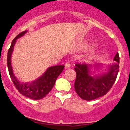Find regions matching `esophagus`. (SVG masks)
<instances>
[{
    "instance_id": "34e87169",
    "label": "esophagus",
    "mask_w": 130,
    "mask_h": 130,
    "mask_svg": "<svg viewBox=\"0 0 130 130\" xmlns=\"http://www.w3.org/2000/svg\"><path fill=\"white\" fill-rule=\"evenodd\" d=\"M70 67V63H68V62H67V63H65V68H69Z\"/></svg>"
}]
</instances>
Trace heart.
<instances>
[{
  "mask_svg": "<svg viewBox=\"0 0 130 130\" xmlns=\"http://www.w3.org/2000/svg\"><path fill=\"white\" fill-rule=\"evenodd\" d=\"M95 46V44H92V43H90V44H89V47H93V46Z\"/></svg>",
  "mask_w": 130,
  "mask_h": 130,
  "instance_id": "1",
  "label": "heart"
}]
</instances>
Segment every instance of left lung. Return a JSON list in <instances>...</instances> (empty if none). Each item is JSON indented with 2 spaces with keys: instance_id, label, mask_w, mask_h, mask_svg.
<instances>
[{
  "instance_id": "1",
  "label": "left lung",
  "mask_w": 130,
  "mask_h": 130,
  "mask_svg": "<svg viewBox=\"0 0 130 130\" xmlns=\"http://www.w3.org/2000/svg\"><path fill=\"white\" fill-rule=\"evenodd\" d=\"M114 63L107 66L106 72L92 76V68L100 69L102 64L90 65L87 64L75 65L76 78L74 89L77 95L84 100H93L106 95L116 81L119 70V55L117 53L114 57Z\"/></svg>"
}]
</instances>
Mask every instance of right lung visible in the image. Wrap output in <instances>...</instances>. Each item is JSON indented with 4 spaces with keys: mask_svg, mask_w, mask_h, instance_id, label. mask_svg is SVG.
Wrapping results in <instances>:
<instances>
[{
    "mask_svg": "<svg viewBox=\"0 0 130 130\" xmlns=\"http://www.w3.org/2000/svg\"><path fill=\"white\" fill-rule=\"evenodd\" d=\"M27 32V30L21 32L13 39L8 52L7 66H8L10 77L13 82V84L16 89L24 96L34 100H37L42 99L51 90L54 86L57 78L63 71L65 66L56 65V66L50 67L46 70L45 72L41 76L34 81H32L31 83H21L16 78L13 73L11 62V55H12L16 40L24 35Z\"/></svg>",
    "mask_w": 130,
    "mask_h": 130,
    "instance_id": "obj_1",
    "label": "right lung"
}]
</instances>
